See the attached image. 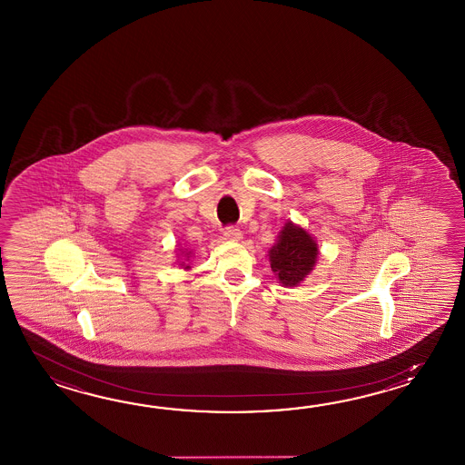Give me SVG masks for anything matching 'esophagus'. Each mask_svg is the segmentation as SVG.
<instances>
[{"instance_id":"34e87169","label":"esophagus","mask_w":465,"mask_h":465,"mask_svg":"<svg viewBox=\"0 0 465 465\" xmlns=\"http://www.w3.org/2000/svg\"><path fill=\"white\" fill-rule=\"evenodd\" d=\"M224 239H228V241H241V239H242V231L229 226V228H226V231H224Z\"/></svg>"}]
</instances>
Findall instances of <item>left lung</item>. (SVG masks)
Returning <instances> with one entry per match:
<instances>
[{"label": "left lung", "mask_w": 465, "mask_h": 465, "mask_svg": "<svg viewBox=\"0 0 465 465\" xmlns=\"http://www.w3.org/2000/svg\"><path fill=\"white\" fill-rule=\"evenodd\" d=\"M267 256L279 284L296 287L316 267L319 244L316 237L309 234L307 229L287 221Z\"/></svg>", "instance_id": "8db88e82"}]
</instances>
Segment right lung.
<instances>
[{
  "label": "right lung",
  "mask_w": 465,
  "mask_h": 465,
  "mask_svg": "<svg viewBox=\"0 0 465 465\" xmlns=\"http://www.w3.org/2000/svg\"><path fill=\"white\" fill-rule=\"evenodd\" d=\"M191 259H193V249L178 244V246H176V264H178L179 267H183L184 271H189V269H191V266H189Z\"/></svg>",
  "instance_id": "obj_1"
}]
</instances>
